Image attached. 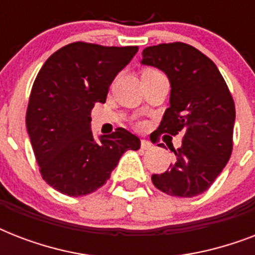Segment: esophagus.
I'll list each match as a JSON object with an SVG mask.
<instances>
[{"mask_svg":"<svg viewBox=\"0 0 255 255\" xmlns=\"http://www.w3.org/2000/svg\"><path fill=\"white\" fill-rule=\"evenodd\" d=\"M141 148H143V149H151L152 143L151 141H148V140H141Z\"/></svg>","mask_w":255,"mask_h":255,"instance_id":"obj_1","label":"esophagus"}]
</instances>
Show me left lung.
I'll return each instance as SVG.
<instances>
[{
    "label": "left lung",
    "instance_id": "obj_1",
    "mask_svg": "<svg viewBox=\"0 0 255 255\" xmlns=\"http://www.w3.org/2000/svg\"><path fill=\"white\" fill-rule=\"evenodd\" d=\"M141 55L140 63L161 70L170 85L169 107L157 132L184 136L181 147L169 148L174 163L164 173L152 174V182L169 196L194 197L213 184L230 159L233 98L217 66L193 46L163 43Z\"/></svg>",
    "mask_w": 255,
    "mask_h": 255
}]
</instances>
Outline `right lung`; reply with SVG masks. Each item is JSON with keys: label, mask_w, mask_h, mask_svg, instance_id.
Instances as JSON below:
<instances>
[{"label": "right lung", "mask_w": 255, "mask_h": 255, "mask_svg": "<svg viewBox=\"0 0 255 255\" xmlns=\"http://www.w3.org/2000/svg\"><path fill=\"white\" fill-rule=\"evenodd\" d=\"M139 47L75 42L45 62L30 94L26 128L42 177L67 196H86L106 184L120 157L140 148L124 128L98 140L91 110L106 103L108 87Z\"/></svg>", "instance_id": "right-lung-1"}]
</instances>
